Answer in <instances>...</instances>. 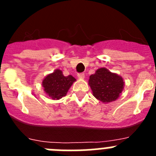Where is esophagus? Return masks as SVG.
<instances>
[{
  "instance_id": "obj_1",
  "label": "esophagus",
  "mask_w": 156,
  "mask_h": 156,
  "mask_svg": "<svg viewBox=\"0 0 156 156\" xmlns=\"http://www.w3.org/2000/svg\"><path fill=\"white\" fill-rule=\"evenodd\" d=\"M77 76L79 79H83L84 78V74L83 73H78L77 74Z\"/></svg>"
}]
</instances>
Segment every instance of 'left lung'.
Here are the masks:
<instances>
[{"label":"left lung","instance_id":"8db88e82","mask_svg":"<svg viewBox=\"0 0 156 156\" xmlns=\"http://www.w3.org/2000/svg\"><path fill=\"white\" fill-rule=\"evenodd\" d=\"M88 84L93 95L103 103L115 101L124 88L122 77L106 68H100L90 76Z\"/></svg>","mask_w":156,"mask_h":156}]
</instances>
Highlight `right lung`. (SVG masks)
<instances>
[{
	"mask_svg": "<svg viewBox=\"0 0 156 156\" xmlns=\"http://www.w3.org/2000/svg\"><path fill=\"white\" fill-rule=\"evenodd\" d=\"M76 79L73 76H65L62 71L58 69L44 78L42 86L44 91L53 100H59L66 96Z\"/></svg>",
	"mask_w": 156,
	"mask_h": 156,
	"instance_id": "1",
	"label": "right lung"
}]
</instances>
